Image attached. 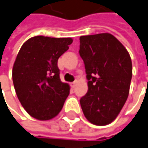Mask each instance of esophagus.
Segmentation results:
<instances>
[{"label": "esophagus", "mask_w": 148, "mask_h": 148, "mask_svg": "<svg viewBox=\"0 0 148 148\" xmlns=\"http://www.w3.org/2000/svg\"><path fill=\"white\" fill-rule=\"evenodd\" d=\"M76 81H75L74 82H72V83H71V86H72V88H74V87L76 86Z\"/></svg>", "instance_id": "34e87169"}]
</instances>
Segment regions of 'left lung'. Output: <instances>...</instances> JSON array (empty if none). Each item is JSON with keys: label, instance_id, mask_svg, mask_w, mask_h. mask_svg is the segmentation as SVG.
Listing matches in <instances>:
<instances>
[{"label": "left lung", "instance_id": "1", "mask_svg": "<svg viewBox=\"0 0 148 148\" xmlns=\"http://www.w3.org/2000/svg\"><path fill=\"white\" fill-rule=\"evenodd\" d=\"M79 53L88 80V92L80 100L83 113L94 125H108L127 100L132 78L130 53L110 33L81 36Z\"/></svg>", "mask_w": 148, "mask_h": 148}]
</instances>
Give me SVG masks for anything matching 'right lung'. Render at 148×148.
I'll return each mask as SVG.
<instances>
[{
	"label": "right lung",
	"instance_id": "1",
	"mask_svg": "<svg viewBox=\"0 0 148 148\" xmlns=\"http://www.w3.org/2000/svg\"><path fill=\"white\" fill-rule=\"evenodd\" d=\"M73 40L36 36L25 41L14 61L12 77L19 102L31 116L49 121L62 110L70 86L59 77L58 59Z\"/></svg>",
	"mask_w": 148,
	"mask_h": 148
}]
</instances>
